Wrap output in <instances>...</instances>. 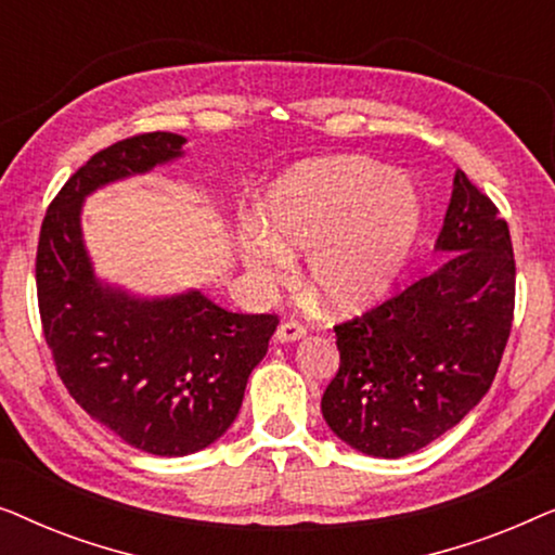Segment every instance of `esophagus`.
Segmentation results:
<instances>
[{"mask_svg": "<svg viewBox=\"0 0 555 555\" xmlns=\"http://www.w3.org/2000/svg\"><path fill=\"white\" fill-rule=\"evenodd\" d=\"M302 336H306V328H302V325L295 323V321L280 323V328L275 331L278 344H293V340H300Z\"/></svg>", "mask_w": 555, "mask_h": 555, "instance_id": "obj_1", "label": "esophagus"}]
</instances>
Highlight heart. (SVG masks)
<instances>
[{"mask_svg":"<svg viewBox=\"0 0 555 555\" xmlns=\"http://www.w3.org/2000/svg\"><path fill=\"white\" fill-rule=\"evenodd\" d=\"M422 219V192L404 173L366 158L308 162L268 186L262 227L240 230V257L255 278L275 280L287 255L308 253L310 298L331 313H363L404 272Z\"/></svg>","mask_w":555,"mask_h":555,"instance_id":"b5f03b06","label":"heart"}]
</instances>
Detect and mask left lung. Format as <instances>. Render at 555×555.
<instances>
[{
	"label": "left lung",
	"mask_w": 555,
	"mask_h": 555,
	"mask_svg": "<svg viewBox=\"0 0 555 555\" xmlns=\"http://www.w3.org/2000/svg\"><path fill=\"white\" fill-rule=\"evenodd\" d=\"M435 249L447 255L435 272L336 325L340 366L321 412L340 442L371 457H406L465 420L511 336V230L460 169Z\"/></svg>",
	"instance_id": "obj_1"
}]
</instances>
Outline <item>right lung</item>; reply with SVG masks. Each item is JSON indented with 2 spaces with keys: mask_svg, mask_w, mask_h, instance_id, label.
Returning a JSON list of instances; mask_svg holds the SVG:
<instances>
[{
  "mask_svg": "<svg viewBox=\"0 0 555 555\" xmlns=\"http://www.w3.org/2000/svg\"><path fill=\"white\" fill-rule=\"evenodd\" d=\"M184 135L143 133L98 151L50 204L37 245L42 331L70 397L135 450L186 457L237 420L278 315H242L202 291L143 298L98 278L82 204L98 189L184 156Z\"/></svg>",
  "mask_w": 555,
  "mask_h": 555,
  "instance_id": "add662e5",
  "label": "right lung"
}]
</instances>
